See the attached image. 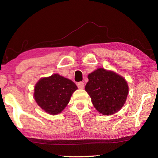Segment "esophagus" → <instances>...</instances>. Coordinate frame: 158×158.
<instances>
[{
	"instance_id": "esophagus-1",
	"label": "esophagus",
	"mask_w": 158,
	"mask_h": 158,
	"mask_svg": "<svg viewBox=\"0 0 158 158\" xmlns=\"http://www.w3.org/2000/svg\"><path fill=\"white\" fill-rule=\"evenodd\" d=\"M84 86H85L84 83H83V82L80 81L78 83H77V87H78V88H79V89H83V88H84Z\"/></svg>"
}]
</instances>
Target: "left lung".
Returning <instances> with one entry per match:
<instances>
[{"mask_svg": "<svg viewBox=\"0 0 158 158\" xmlns=\"http://www.w3.org/2000/svg\"><path fill=\"white\" fill-rule=\"evenodd\" d=\"M85 85L94 106L103 115H110L123 106L128 94V85L122 77L113 71L98 69L89 74Z\"/></svg>", "mask_w": 158, "mask_h": 158, "instance_id": "1", "label": "left lung"}]
</instances>
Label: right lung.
I'll list each match as a JSON object with an SVG mask.
<instances>
[{
    "instance_id": "1",
    "label": "right lung",
    "mask_w": 158,
    "mask_h": 158,
    "mask_svg": "<svg viewBox=\"0 0 158 158\" xmlns=\"http://www.w3.org/2000/svg\"><path fill=\"white\" fill-rule=\"evenodd\" d=\"M77 89L71 80L54 74L39 80L35 85L34 97L42 109L54 115L62 111Z\"/></svg>"
}]
</instances>
